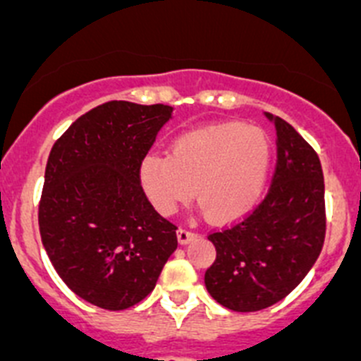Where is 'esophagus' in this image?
<instances>
[{
    "label": "esophagus",
    "mask_w": 361,
    "mask_h": 361,
    "mask_svg": "<svg viewBox=\"0 0 361 361\" xmlns=\"http://www.w3.org/2000/svg\"><path fill=\"white\" fill-rule=\"evenodd\" d=\"M194 237H196V233L190 232L188 228H178V241H180L181 245H187L188 241H192Z\"/></svg>",
    "instance_id": "esophagus-1"
}]
</instances>
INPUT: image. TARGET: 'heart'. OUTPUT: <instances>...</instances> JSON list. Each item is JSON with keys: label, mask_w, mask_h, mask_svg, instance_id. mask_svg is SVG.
<instances>
[{"label": "heart", "mask_w": 361, "mask_h": 361, "mask_svg": "<svg viewBox=\"0 0 361 361\" xmlns=\"http://www.w3.org/2000/svg\"><path fill=\"white\" fill-rule=\"evenodd\" d=\"M271 167V142L243 122L204 126L174 138L169 154L147 152L140 161L142 188L151 204L171 216L194 196L216 223L246 216L259 203Z\"/></svg>", "instance_id": "b5f03b06"}]
</instances>
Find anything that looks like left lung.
I'll list each match as a JSON object with an SVG mask.
<instances>
[{
    "label": "left lung",
    "instance_id": "1",
    "mask_svg": "<svg viewBox=\"0 0 361 361\" xmlns=\"http://www.w3.org/2000/svg\"><path fill=\"white\" fill-rule=\"evenodd\" d=\"M277 167L268 194L250 216L209 235L216 261L204 274L214 300L232 311L274 306L306 277L326 237L324 173L314 149L281 116Z\"/></svg>",
    "mask_w": 361,
    "mask_h": 361
}]
</instances>
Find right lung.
I'll return each mask as SVG.
<instances>
[{
  "label": "right lung",
  "instance_id": "add662e5",
  "mask_svg": "<svg viewBox=\"0 0 361 361\" xmlns=\"http://www.w3.org/2000/svg\"><path fill=\"white\" fill-rule=\"evenodd\" d=\"M173 108L111 100L55 142L44 171L39 232L64 284L120 311L144 300L178 248L176 225L145 197L140 161Z\"/></svg>",
  "mask_w": 361,
  "mask_h": 361
}]
</instances>
